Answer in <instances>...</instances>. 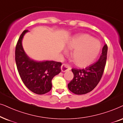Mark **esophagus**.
Segmentation results:
<instances>
[{
    "label": "esophagus",
    "mask_w": 123,
    "mask_h": 123,
    "mask_svg": "<svg viewBox=\"0 0 123 123\" xmlns=\"http://www.w3.org/2000/svg\"><path fill=\"white\" fill-rule=\"evenodd\" d=\"M71 69L70 66L68 64H63L61 66V70L62 72H66L67 71H69Z\"/></svg>",
    "instance_id": "obj_1"
}]
</instances>
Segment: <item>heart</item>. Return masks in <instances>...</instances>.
I'll list each match as a JSON object with an SVG mask.
<instances>
[{"mask_svg":"<svg viewBox=\"0 0 123 123\" xmlns=\"http://www.w3.org/2000/svg\"><path fill=\"white\" fill-rule=\"evenodd\" d=\"M67 47L73 50L71 56L75 64L79 67H86L97 58L101 44L98 40L89 34H81L71 37L67 42Z\"/></svg>","mask_w":123,"mask_h":123,"instance_id":"heart-1","label":"heart"}]
</instances>
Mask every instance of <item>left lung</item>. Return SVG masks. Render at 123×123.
<instances>
[{
    "mask_svg": "<svg viewBox=\"0 0 123 123\" xmlns=\"http://www.w3.org/2000/svg\"><path fill=\"white\" fill-rule=\"evenodd\" d=\"M107 54V46L105 44L97 62L83 69L73 68L74 78L68 84V89L76 94H84L92 91L102 76Z\"/></svg>",
    "mask_w": 123,
    "mask_h": 123,
    "instance_id": "1",
    "label": "left lung"
}]
</instances>
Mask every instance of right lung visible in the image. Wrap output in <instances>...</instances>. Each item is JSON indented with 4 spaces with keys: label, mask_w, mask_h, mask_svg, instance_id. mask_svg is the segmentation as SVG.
I'll use <instances>...</instances> for the list:
<instances>
[{
    "label": "right lung",
    "mask_w": 123,
    "mask_h": 123,
    "mask_svg": "<svg viewBox=\"0 0 123 123\" xmlns=\"http://www.w3.org/2000/svg\"><path fill=\"white\" fill-rule=\"evenodd\" d=\"M24 30L16 45L15 60L21 79L26 87L34 93L44 94L52 89V80L60 73L61 62L54 61H37L26 55L23 48L22 41L26 32Z\"/></svg>",
    "instance_id": "add662e5"
}]
</instances>
